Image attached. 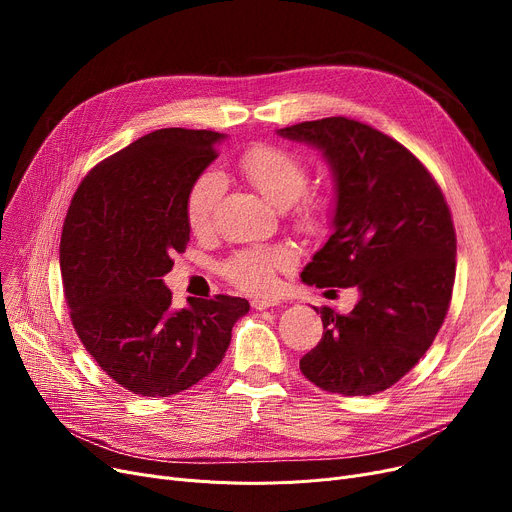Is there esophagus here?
<instances>
[{"instance_id":"1","label":"esophagus","mask_w":512,"mask_h":512,"mask_svg":"<svg viewBox=\"0 0 512 512\" xmlns=\"http://www.w3.org/2000/svg\"><path fill=\"white\" fill-rule=\"evenodd\" d=\"M280 301L278 299H272V297H261V299H253L251 301V307L257 309V311H263V309H270V307H276Z\"/></svg>"}]
</instances>
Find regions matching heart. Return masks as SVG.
I'll use <instances>...</instances> for the list:
<instances>
[{
    "mask_svg": "<svg viewBox=\"0 0 512 512\" xmlns=\"http://www.w3.org/2000/svg\"><path fill=\"white\" fill-rule=\"evenodd\" d=\"M238 168L257 191L276 207H290L292 218L303 228H317L324 218L326 203L317 195L305 193L309 172L299 155L274 145H253L238 159ZM224 193V180L218 172H203L188 188L184 213L195 232H205ZM290 263L284 249H242L222 267L224 276L238 288L249 292H267L276 286V272Z\"/></svg>",
    "mask_w": 512,
    "mask_h": 512,
    "instance_id": "1",
    "label": "heart"
}]
</instances>
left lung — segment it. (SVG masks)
<instances>
[{"mask_svg": "<svg viewBox=\"0 0 512 512\" xmlns=\"http://www.w3.org/2000/svg\"><path fill=\"white\" fill-rule=\"evenodd\" d=\"M278 134L317 147L336 182L334 232L303 282L361 294L346 315L319 309L324 336L301 371L334 394H378L419 363L444 324L456 267L450 209L421 161L363 122L334 116Z\"/></svg>", "mask_w": 512, "mask_h": 512, "instance_id": "obj_1", "label": "left lung"}]
</instances>
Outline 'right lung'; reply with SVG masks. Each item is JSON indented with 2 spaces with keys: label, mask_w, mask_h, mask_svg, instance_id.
I'll use <instances>...</instances> for the list:
<instances>
[{
  "label": "right lung",
  "mask_w": 512,
  "mask_h": 512,
  "mask_svg": "<svg viewBox=\"0 0 512 512\" xmlns=\"http://www.w3.org/2000/svg\"><path fill=\"white\" fill-rule=\"evenodd\" d=\"M213 130L161 128L97 164L70 201L60 270L72 326L97 365L139 396H172L218 367L249 301L172 307L164 276L186 249L184 201L218 157Z\"/></svg>",
  "instance_id": "obj_1"
}]
</instances>
